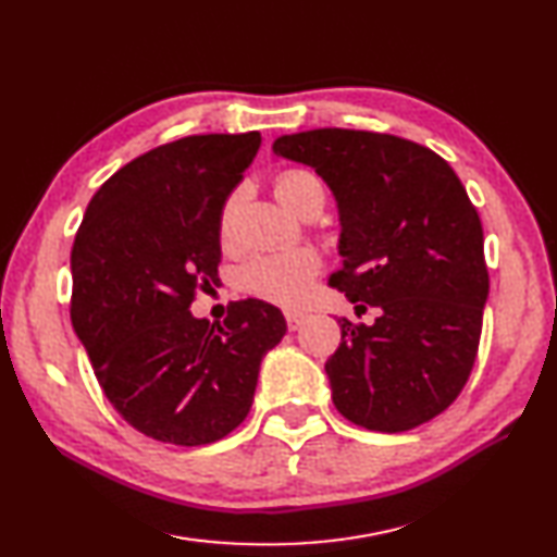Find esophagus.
<instances>
[{
	"label": "esophagus",
	"mask_w": 557,
	"mask_h": 557,
	"mask_svg": "<svg viewBox=\"0 0 557 557\" xmlns=\"http://www.w3.org/2000/svg\"><path fill=\"white\" fill-rule=\"evenodd\" d=\"M284 320H287V330L296 332V330H301L304 322L308 320V315H306V312H298V310H287V312H284Z\"/></svg>",
	"instance_id": "1"
}]
</instances>
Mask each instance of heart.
I'll return each instance as SVG.
<instances>
[{"mask_svg":"<svg viewBox=\"0 0 557 557\" xmlns=\"http://www.w3.org/2000/svg\"><path fill=\"white\" fill-rule=\"evenodd\" d=\"M312 193H322L320 181L308 171H284L275 181V195L289 211H298ZM324 195V193H322ZM320 256L310 249H289L270 256H256L239 270V287L256 298L273 304L301 301L318 275Z\"/></svg>","mask_w":557,"mask_h":557,"instance_id":"1","label":"heart"}]
</instances>
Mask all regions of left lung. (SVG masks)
<instances>
[{"label":"left lung","mask_w":557,"mask_h":557,"mask_svg":"<svg viewBox=\"0 0 557 557\" xmlns=\"http://www.w3.org/2000/svg\"><path fill=\"white\" fill-rule=\"evenodd\" d=\"M273 154L315 169L332 190L341 268L330 284L381 310L369 326L338 320L324 364L336 409L379 433L431 421L466 386L490 294L482 225L459 176L419 143L374 132L280 136Z\"/></svg>","instance_id":"8db88e82"}]
</instances>
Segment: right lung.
I'll list each match as a JSON object with an SVG mask.
<instances>
[{
	"label": "right lung",
	"instance_id": "right-lung-1",
	"mask_svg": "<svg viewBox=\"0 0 557 557\" xmlns=\"http://www.w3.org/2000/svg\"><path fill=\"white\" fill-rule=\"evenodd\" d=\"M259 146V132L207 134L140 154L98 188L75 235L73 330L110 405L169 445L235 431L287 332L259 298L213 324L190 312L219 277L223 205Z\"/></svg>",
	"mask_w": 557,
	"mask_h": 557
}]
</instances>
